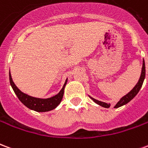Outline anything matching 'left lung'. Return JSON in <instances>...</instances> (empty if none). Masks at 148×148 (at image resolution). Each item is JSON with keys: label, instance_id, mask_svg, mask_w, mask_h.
<instances>
[{"label": "left lung", "instance_id": "obj_1", "mask_svg": "<svg viewBox=\"0 0 148 148\" xmlns=\"http://www.w3.org/2000/svg\"><path fill=\"white\" fill-rule=\"evenodd\" d=\"M145 74H146V70H145V62L144 60L143 61V66H142V71H141V74H140V79L138 81V82L136 83V85L133 87V89L131 90L130 92H128V93L126 94V95H124V97H122L120 101L116 103V105L115 106L114 108H119V107H121V106H123L124 105H126L127 103L129 102L130 101L133 99L136 96V94L139 93V91L141 89V87H142V85L143 83V81H144V78H145ZM91 99L93 100L94 102L97 104V105H99L100 106H102L104 108H109L110 106H111V104H109V103H106V102H103V101H98V100L94 99L93 97H90Z\"/></svg>", "mask_w": 148, "mask_h": 148}]
</instances>
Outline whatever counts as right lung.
Segmentation results:
<instances>
[{
  "label": "right lung",
  "instance_id": "obj_1",
  "mask_svg": "<svg viewBox=\"0 0 148 148\" xmlns=\"http://www.w3.org/2000/svg\"><path fill=\"white\" fill-rule=\"evenodd\" d=\"M67 80L68 78H66L63 86L62 88V90L56 95L48 97V98H38V97L29 96V95L23 93L22 91L19 90L17 86L13 82L11 76V73H10V71H9L10 85H11L12 90L14 91V93H16V95L17 96L19 100L27 108H28L31 110L39 112H48L51 111V110H53L60 104V102L62 101V99L63 97L65 87H66V85L67 83Z\"/></svg>",
  "mask_w": 148,
  "mask_h": 148
}]
</instances>
